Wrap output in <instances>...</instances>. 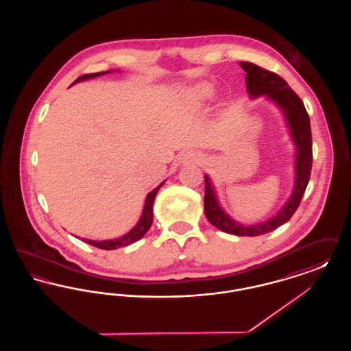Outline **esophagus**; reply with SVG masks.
<instances>
[{
    "label": "esophagus",
    "instance_id": "34e87169",
    "mask_svg": "<svg viewBox=\"0 0 351 351\" xmlns=\"http://www.w3.org/2000/svg\"><path fill=\"white\" fill-rule=\"evenodd\" d=\"M184 159H185V160H188V162H196V159L199 160V158H197L196 155H193V154H188V155H185V156H184Z\"/></svg>",
    "mask_w": 351,
    "mask_h": 351
}]
</instances>
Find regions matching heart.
I'll use <instances>...</instances> for the list:
<instances>
[{"instance_id":"obj_1","label":"heart","mask_w":351,"mask_h":351,"mask_svg":"<svg viewBox=\"0 0 351 351\" xmlns=\"http://www.w3.org/2000/svg\"><path fill=\"white\" fill-rule=\"evenodd\" d=\"M212 93H213V90H212L210 85H208V84H200L195 88V97L197 100H206L212 96Z\"/></svg>"}]
</instances>
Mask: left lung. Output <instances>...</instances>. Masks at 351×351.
Returning <instances> with one entry per match:
<instances>
[{
    "instance_id": "left-lung-1",
    "label": "left lung",
    "mask_w": 351,
    "mask_h": 351,
    "mask_svg": "<svg viewBox=\"0 0 351 351\" xmlns=\"http://www.w3.org/2000/svg\"><path fill=\"white\" fill-rule=\"evenodd\" d=\"M241 67L246 72V86L251 99L265 96L274 101L284 113L289 128V133L296 146V167H295V185L291 197L284 204L279 213L265 222L255 225H242L229 217L221 208L208 175H205V197L204 209L209 222L225 233L234 235L255 237L269 233L282 226L298 210L301 199L306 189L312 169V133L311 121L300 97L289 88V85L279 75L259 67L249 62H241Z\"/></svg>"
}]
</instances>
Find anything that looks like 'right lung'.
<instances>
[{
  "instance_id": "right-lung-1",
  "label": "right lung",
  "mask_w": 351,
  "mask_h": 351,
  "mask_svg": "<svg viewBox=\"0 0 351 351\" xmlns=\"http://www.w3.org/2000/svg\"><path fill=\"white\" fill-rule=\"evenodd\" d=\"M109 72H113V71L96 72V73L83 75V76H80L79 79H76L73 84L83 82V80H86V79H93V77H97V76H101V75H104V73H109ZM73 84H72V85H73ZM163 184H165V182L159 184L154 191H151L150 193L147 195L146 202H145V208H143V212H142V216L139 218L138 223L134 226L133 229H132L129 233L125 234V235H122V237H119V238H116V239H109V241H99V242H97V241H92V239H86V238H83L82 241L89 243V245H92V246H95V247H97V249H102V250H114V249H118V247L129 246V245H132L134 242L139 241L145 234L149 232V229H150L151 225H152V216H154V213H152V205H154V200H155V196H156L158 191L160 189V186H162Z\"/></svg>"
}]
</instances>
